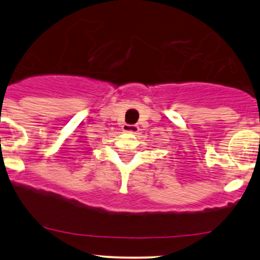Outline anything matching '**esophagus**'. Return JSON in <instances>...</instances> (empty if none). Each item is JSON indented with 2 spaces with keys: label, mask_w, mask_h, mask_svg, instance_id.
<instances>
[{
  "label": "esophagus",
  "mask_w": 260,
  "mask_h": 260,
  "mask_svg": "<svg viewBox=\"0 0 260 260\" xmlns=\"http://www.w3.org/2000/svg\"><path fill=\"white\" fill-rule=\"evenodd\" d=\"M122 131L126 133L137 134L139 132V127L137 126V124H123V126H122Z\"/></svg>",
  "instance_id": "esophagus-1"
}]
</instances>
